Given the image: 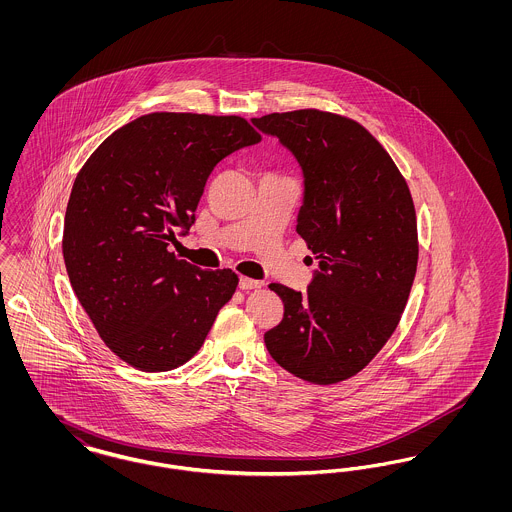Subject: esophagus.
I'll return each instance as SVG.
<instances>
[{
	"mask_svg": "<svg viewBox=\"0 0 512 512\" xmlns=\"http://www.w3.org/2000/svg\"><path fill=\"white\" fill-rule=\"evenodd\" d=\"M240 288L242 290H255V288H261V282L253 280V278H247V276H242L240 278Z\"/></svg>",
	"mask_w": 512,
	"mask_h": 512,
	"instance_id": "esophagus-1",
	"label": "esophagus"
}]
</instances>
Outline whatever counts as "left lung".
<instances>
[{"label":"left lung","instance_id":"1","mask_svg":"<svg viewBox=\"0 0 512 512\" xmlns=\"http://www.w3.org/2000/svg\"><path fill=\"white\" fill-rule=\"evenodd\" d=\"M253 124L303 169L295 230L320 267L305 293L270 284L284 318L265 334L268 353L305 382L338 384L376 357L405 311L418 265L413 195L390 153L349 117L299 109Z\"/></svg>","mask_w":512,"mask_h":512}]
</instances>
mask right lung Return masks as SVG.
Here are the masks:
<instances>
[{
	"mask_svg": "<svg viewBox=\"0 0 512 512\" xmlns=\"http://www.w3.org/2000/svg\"><path fill=\"white\" fill-rule=\"evenodd\" d=\"M261 142L228 115L149 113L105 138L76 174L63 228L74 293L99 338L144 372L188 363L232 299L238 274L169 251L194 224L209 174Z\"/></svg>",
	"mask_w": 512,
	"mask_h": 512,
	"instance_id": "obj_1",
	"label": "right lung"
}]
</instances>
